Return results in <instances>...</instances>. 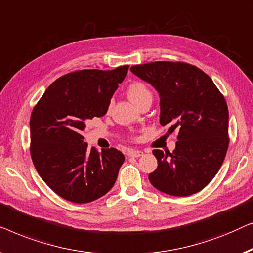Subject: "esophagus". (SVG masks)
<instances>
[{"mask_svg": "<svg viewBox=\"0 0 253 253\" xmlns=\"http://www.w3.org/2000/svg\"><path fill=\"white\" fill-rule=\"evenodd\" d=\"M128 155L130 156V157H141V156H143V151L141 150H130L128 152Z\"/></svg>", "mask_w": 253, "mask_h": 253, "instance_id": "34e87169", "label": "esophagus"}]
</instances>
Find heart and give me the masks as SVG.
Instances as JSON below:
<instances>
[{"instance_id": "obj_1", "label": "heart", "mask_w": 253, "mask_h": 253, "mask_svg": "<svg viewBox=\"0 0 253 253\" xmlns=\"http://www.w3.org/2000/svg\"><path fill=\"white\" fill-rule=\"evenodd\" d=\"M127 96L135 105L138 106L142 102L147 101V99H152V92L149 89L148 86L143 83H134L131 84L127 89ZM112 102L110 103V108H111Z\"/></svg>"}]
</instances>
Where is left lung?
Returning a JSON list of instances; mask_svg holds the SVG:
<instances>
[{
	"label": "left lung",
	"mask_w": 253,
	"mask_h": 253,
	"mask_svg": "<svg viewBox=\"0 0 253 253\" xmlns=\"http://www.w3.org/2000/svg\"><path fill=\"white\" fill-rule=\"evenodd\" d=\"M130 71L158 91L162 125L179 129L173 154L152 151L158 166L149 180L156 189L173 196L198 193L218 173L228 149L225 97L208 74L188 63L154 62Z\"/></svg>",
	"instance_id": "obj_1"
}]
</instances>
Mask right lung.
<instances>
[{
    "instance_id": "1",
    "label": "right lung",
    "mask_w": 253,
    "mask_h": 253,
    "mask_svg": "<svg viewBox=\"0 0 253 253\" xmlns=\"http://www.w3.org/2000/svg\"><path fill=\"white\" fill-rule=\"evenodd\" d=\"M128 65L81 70L54 81L31 115V157L42 180L66 201L84 204L104 196L125 161L115 148L88 149L86 123L108 111Z\"/></svg>"
}]
</instances>
